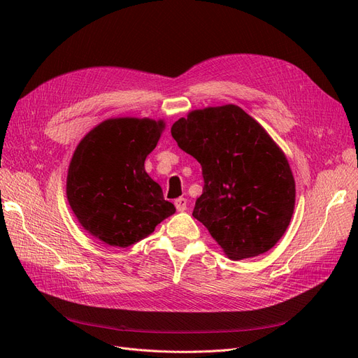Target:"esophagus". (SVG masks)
Returning a JSON list of instances; mask_svg holds the SVG:
<instances>
[{"instance_id":"obj_1","label":"esophagus","mask_w":358,"mask_h":358,"mask_svg":"<svg viewBox=\"0 0 358 358\" xmlns=\"http://www.w3.org/2000/svg\"><path fill=\"white\" fill-rule=\"evenodd\" d=\"M187 204H188V201H187V199H183V197H179V199L175 200V206H176L178 212H185Z\"/></svg>"}]
</instances>
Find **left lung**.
Masks as SVG:
<instances>
[{"label":"left lung","instance_id":"obj_1","mask_svg":"<svg viewBox=\"0 0 358 358\" xmlns=\"http://www.w3.org/2000/svg\"><path fill=\"white\" fill-rule=\"evenodd\" d=\"M178 146L203 170L192 216L231 259L272 249L296 204L288 159L252 116L236 104L192 110L171 127Z\"/></svg>","mask_w":358,"mask_h":358}]
</instances>
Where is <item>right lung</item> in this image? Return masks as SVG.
I'll use <instances>...</instances> for the list:
<instances>
[{
	"instance_id": "add662e5",
	"label": "right lung",
	"mask_w": 358,
	"mask_h": 358,
	"mask_svg": "<svg viewBox=\"0 0 358 358\" xmlns=\"http://www.w3.org/2000/svg\"><path fill=\"white\" fill-rule=\"evenodd\" d=\"M166 122L110 117L76 148L67 173V200L86 233L117 248L149 236L176 212L145 170Z\"/></svg>"
}]
</instances>
